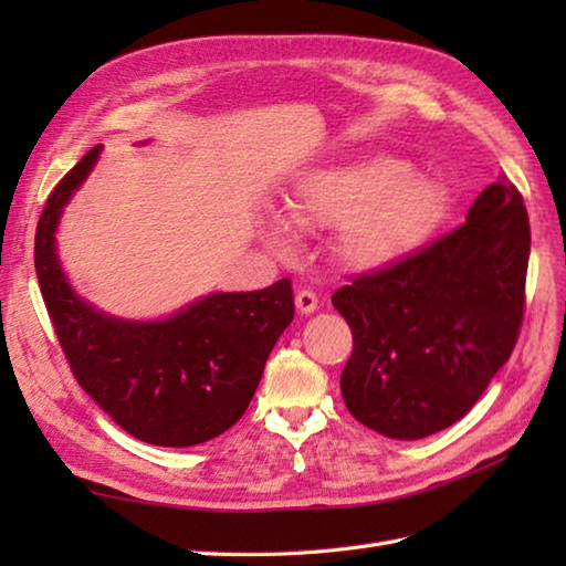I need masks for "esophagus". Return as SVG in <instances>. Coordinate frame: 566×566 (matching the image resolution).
I'll return each mask as SVG.
<instances>
[{
    "mask_svg": "<svg viewBox=\"0 0 566 566\" xmlns=\"http://www.w3.org/2000/svg\"><path fill=\"white\" fill-rule=\"evenodd\" d=\"M294 302H296V311H298V314H302V316L314 314V311L318 308V296H316L314 292H311V290H298Z\"/></svg>",
    "mask_w": 566,
    "mask_h": 566,
    "instance_id": "obj_1",
    "label": "esophagus"
}]
</instances>
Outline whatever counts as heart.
I'll list each match as a JSON object with an SVG mask.
<instances>
[{
	"instance_id": "obj_1",
	"label": "heart",
	"mask_w": 566,
	"mask_h": 566,
	"mask_svg": "<svg viewBox=\"0 0 566 566\" xmlns=\"http://www.w3.org/2000/svg\"><path fill=\"white\" fill-rule=\"evenodd\" d=\"M444 213L438 179L413 172L394 155L308 167L284 199V216L270 213L262 238L292 255L296 231H338L335 258L357 274L387 272L406 262L436 231Z\"/></svg>"
}]
</instances>
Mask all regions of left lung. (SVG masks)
Here are the masks:
<instances>
[{"instance_id": "1", "label": "left lung", "mask_w": 566, "mask_h": 566, "mask_svg": "<svg viewBox=\"0 0 566 566\" xmlns=\"http://www.w3.org/2000/svg\"><path fill=\"white\" fill-rule=\"evenodd\" d=\"M527 258L523 197L499 177L457 231L335 292L355 340L340 377L347 411L394 440L467 416L518 340Z\"/></svg>"}]
</instances>
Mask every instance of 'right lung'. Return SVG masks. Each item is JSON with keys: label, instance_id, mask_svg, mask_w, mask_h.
<instances>
[{"label": "right lung", "instance_id": "1", "mask_svg": "<svg viewBox=\"0 0 566 566\" xmlns=\"http://www.w3.org/2000/svg\"><path fill=\"white\" fill-rule=\"evenodd\" d=\"M99 155L102 146L84 155L45 201L33 252L43 302L72 375L116 426L160 448H191L245 413L274 343L294 318L292 282L213 292L150 321L97 308L70 284L55 233Z\"/></svg>", "mask_w": 566, "mask_h": 566}]
</instances>
